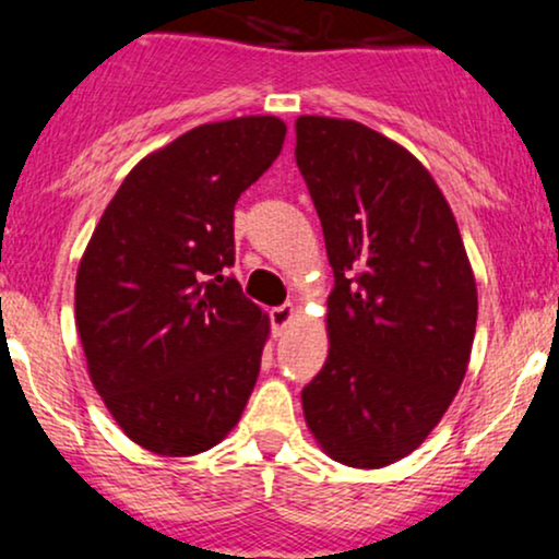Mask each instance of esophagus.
I'll return each mask as SVG.
<instances>
[{"label":"esophagus","mask_w":559,"mask_h":559,"mask_svg":"<svg viewBox=\"0 0 559 559\" xmlns=\"http://www.w3.org/2000/svg\"><path fill=\"white\" fill-rule=\"evenodd\" d=\"M294 318H297V307H294V305H281V307H273V310H271V323H273L275 331H284Z\"/></svg>","instance_id":"1"}]
</instances>
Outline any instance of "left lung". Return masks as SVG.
Segmentation results:
<instances>
[{
  "mask_svg": "<svg viewBox=\"0 0 559 559\" xmlns=\"http://www.w3.org/2000/svg\"><path fill=\"white\" fill-rule=\"evenodd\" d=\"M333 292L329 357L301 391L336 463L383 467L415 452L463 386L478 292L452 207L418 157L357 120L299 115Z\"/></svg>",
  "mask_w": 559,
  "mask_h": 559,
  "instance_id": "1",
  "label": "left lung"
}]
</instances>
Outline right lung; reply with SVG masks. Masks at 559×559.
<instances>
[{"label": "right lung", "instance_id": "right-lung-1", "mask_svg": "<svg viewBox=\"0 0 559 559\" xmlns=\"http://www.w3.org/2000/svg\"><path fill=\"white\" fill-rule=\"evenodd\" d=\"M286 123L243 115L139 159L96 223L75 275L88 378L139 447L207 452L241 418L271 323L223 267L234 207L284 150Z\"/></svg>", "mask_w": 559, "mask_h": 559}]
</instances>
